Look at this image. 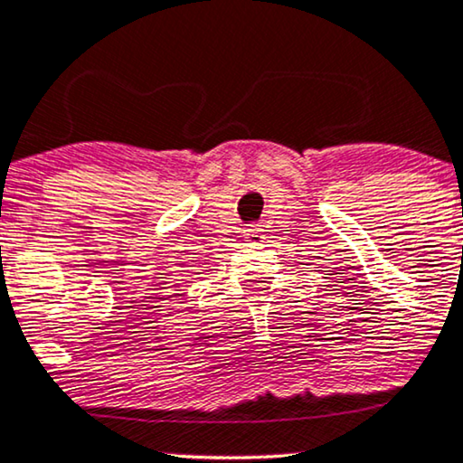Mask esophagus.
<instances>
[{
  "mask_svg": "<svg viewBox=\"0 0 463 463\" xmlns=\"http://www.w3.org/2000/svg\"><path fill=\"white\" fill-rule=\"evenodd\" d=\"M243 237L248 243H260L264 239V232L260 231V228H248V231L243 232Z\"/></svg>",
  "mask_w": 463,
  "mask_h": 463,
  "instance_id": "34e87169",
  "label": "esophagus"
}]
</instances>
